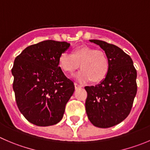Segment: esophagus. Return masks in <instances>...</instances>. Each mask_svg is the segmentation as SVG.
Masks as SVG:
<instances>
[{"mask_svg": "<svg viewBox=\"0 0 150 150\" xmlns=\"http://www.w3.org/2000/svg\"><path fill=\"white\" fill-rule=\"evenodd\" d=\"M74 87H75V89H78L79 88H82V86L81 85H79L78 83H76V82H74Z\"/></svg>", "mask_w": 150, "mask_h": 150, "instance_id": "esophagus-1", "label": "esophagus"}]
</instances>
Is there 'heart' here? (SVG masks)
Returning a JSON list of instances; mask_svg holds the SVG:
<instances>
[{"label": "heart", "instance_id": "b5f03b06", "mask_svg": "<svg viewBox=\"0 0 150 150\" xmlns=\"http://www.w3.org/2000/svg\"><path fill=\"white\" fill-rule=\"evenodd\" d=\"M58 64L67 74H71L80 66L82 70L74 75V78L82 83L90 80L95 83L101 82L105 79L110 70L109 57L106 53L87 45L75 48L71 54L62 53Z\"/></svg>", "mask_w": 150, "mask_h": 150}]
</instances>
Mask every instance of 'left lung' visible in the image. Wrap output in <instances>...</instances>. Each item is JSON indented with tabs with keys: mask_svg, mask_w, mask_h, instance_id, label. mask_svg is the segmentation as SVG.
Instances as JSON below:
<instances>
[{
	"mask_svg": "<svg viewBox=\"0 0 150 150\" xmlns=\"http://www.w3.org/2000/svg\"><path fill=\"white\" fill-rule=\"evenodd\" d=\"M90 42L99 45L108 54L110 70L100 83L85 87L88 93L85 109L94 126L111 127L130 112L137 93V72L130 57L120 48L99 40Z\"/></svg>",
	"mask_w": 150,
	"mask_h": 150,
	"instance_id": "obj_1",
	"label": "left lung"
}]
</instances>
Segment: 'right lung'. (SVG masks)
<instances>
[{
    "instance_id": "obj_1",
    "label": "right lung",
    "mask_w": 150,
    "mask_h": 150,
    "mask_svg": "<svg viewBox=\"0 0 150 150\" xmlns=\"http://www.w3.org/2000/svg\"><path fill=\"white\" fill-rule=\"evenodd\" d=\"M70 43L45 40L25 48L15 59L12 74L17 105L25 119L40 127L61 121L74 92L58 59Z\"/></svg>"
}]
</instances>
